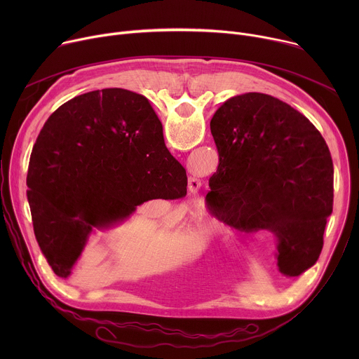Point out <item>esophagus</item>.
Here are the masks:
<instances>
[{"mask_svg":"<svg viewBox=\"0 0 359 359\" xmlns=\"http://www.w3.org/2000/svg\"><path fill=\"white\" fill-rule=\"evenodd\" d=\"M200 186H201V182H200V179H197L194 175L189 177V180H187L189 191H191V193H197V190L200 189Z\"/></svg>","mask_w":359,"mask_h":359,"instance_id":"esophagus-1","label":"esophagus"}]
</instances>
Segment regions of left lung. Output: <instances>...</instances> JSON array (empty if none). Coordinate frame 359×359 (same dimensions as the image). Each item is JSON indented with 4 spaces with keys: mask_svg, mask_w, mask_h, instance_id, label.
<instances>
[{
    "mask_svg": "<svg viewBox=\"0 0 359 359\" xmlns=\"http://www.w3.org/2000/svg\"><path fill=\"white\" fill-rule=\"evenodd\" d=\"M210 129L219 166L209 186L224 219L274 233L278 270L301 276L317 263L332 213L334 165L324 137L285 102L257 92L227 99Z\"/></svg>",
    "mask_w": 359,
    "mask_h": 359,
    "instance_id": "1",
    "label": "left lung"
}]
</instances>
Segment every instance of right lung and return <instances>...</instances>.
Returning a JSON list of instances; mask_svg holds the SVG:
<instances>
[{"mask_svg":"<svg viewBox=\"0 0 359 359\" xmlns=\"http://www.w3.org/2000/svg\"><path fill=\"white\" fill-rule=\"evenodd\" d=\"M27 184L38 245L67 278L93 229L128 219L143 201L186 196L187 176L149 100L108 88L79 95L48 118Z\"/></svg>","mask_w":359,"mask_h":359,"instance_id":"1","label":"right lung"}]
</instances>
